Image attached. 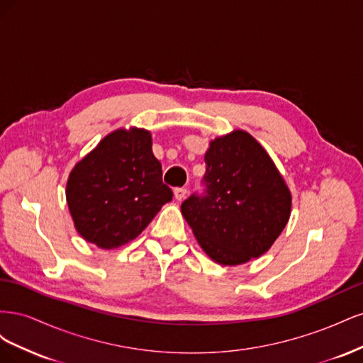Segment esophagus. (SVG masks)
Returning <instances> with one entry per match:
<instances>
[{"label":"esophagus","instance_id":"esophagus-1","mask_svg":"<svg viewBox=\"0 0 363 363\" xmlns=\"http://www.w3.org/2000/svg\"><path fill=\"white\" fill-rule=\"evenodd\" d=\"M186 194H188V189H186V188H175V189H174L175 200H179V201H182V200L186 199Z\"/></svg>","mask_w":363,"mask_h":363}]
</instances>
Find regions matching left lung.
I'll return each instance as SVG.
<instances>
[{"label": "left lung", "mask_w": 363, "mask_h": 363, "mask_svg": "<svg viewBox=\"0 0 363 363\" xmlns=\"http://www.w3.org/2000/svg\"><path fill=\"white\" fill-rule=\"evenodd\" d=\"M203 194L182 203L200 247L221 265L267 252L291 216V192L259 142L235 130L211 142Z\"/></svg>", "instance_id": "8db88e82"}]
</instances>
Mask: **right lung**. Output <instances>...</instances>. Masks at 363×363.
I'll list each match as a JSON object with an SVG mask.
<instances>
[{"instance_id": "add662e5", "label": "right lung", "mask_w": 363, "mask_h": 363, "mask_svg": "<svg viewBox=\"0 0 363 363\" xmlns=\"http://www.w3.org/2000/svg\"><path fill=\"white\" fill-rule=\"evenodd\" d=\"M171 200L150 131L135 127L107 135L75 164L67 184L77 232L104 250L138 238Z\"/></svg>"}]
</instances>
